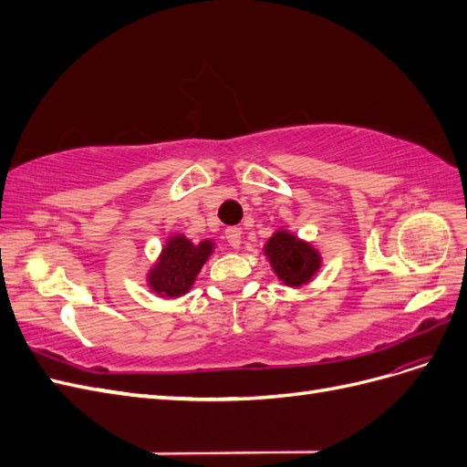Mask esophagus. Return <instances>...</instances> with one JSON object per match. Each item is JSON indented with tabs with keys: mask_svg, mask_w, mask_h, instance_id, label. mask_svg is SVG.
<instances>
[{
	"mask_svg": "<svg viewBox=\"0 0 467 467\" xmlns=\"http://www.w3.org/2000/svg\"><path fill=\"white\" fill-rule=\"evenodd\" d=\"M225 239H228V244L232 247H239V245H242V230L228 228V230H225Z\"/></svg>",
	"mask_w": 467,
	"mask_h": 467,
	"instance_id": "1",
	"label": "esophagus"
}]
</instances>
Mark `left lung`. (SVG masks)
I'll return each mask as SVG.
<instances>
[{"instance_id": "1", "label": "left lung", "mask_w": 467, "mask_h": 467, "mask_svg": "<svg viewBox=\"0 0 467 467\" xmlns=\"http://www.w3.org/2000/svg\"><path fill=\"white\" fill-rule=\"evenodd\" d=\"M276 276L288 286H302L319 268V253L288 232H276L265 247Z\"/></svg>"}]
</instances>
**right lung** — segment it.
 <instances>
[{
	"mask_svg": "<svg viewBox=\"0 0 467 467\" xmlns=\"http://www.w3.org/2000/svg\"><path fill=\"white\" fill-rule=\"evenodd\" d=\"M212 249H214V244L208 242V239L199 245L189 242L185 235H175L173 239H169L161 251L160 263L150 273L151 290L161 296H169V298L185 294L192 286Z\"/></svg>",
	"mask_w": 467,
	"mask_h": 467,
	"instance_id": "obj_1",
	"label": "right lung"
}]
</instances>
